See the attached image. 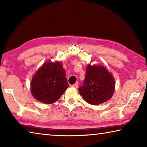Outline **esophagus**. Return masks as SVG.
Here are the masks:
<instances>
[{
	"label": "esophagus",
	"instance_id": "1",
	"mask_svg": "<svg viewBox=\"0 0 147 147\" xmlns=\"http://www.w3.org/2000/svg\"><path fill=\"white\" fill-rule=\"evenodd\" d=\"M73 88H78V82H76L74 84H73V85L71 86Z\"/></svg>",
	"mask_w": 147,
	"mask_h": 147
}]
</instances>
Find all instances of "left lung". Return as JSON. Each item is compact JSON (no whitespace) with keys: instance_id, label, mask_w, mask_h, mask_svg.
Wrapping results in <instances>:
<instances>
[{"instance_id":"left-lung-1","label":"left lung","mask_w":147,"mask_h":147,"mask_svg":"<svg viewBox=\"0 0 147 147\" xmlns=\"http://www.w3.org/2000/svg\"><path fill=\"white\" fill-rule=\"evenodd\" d=\"M82 84L78 91L84 100L92 105H98L111 98L115 82L112 74L105 67L89 63Z\"/></svg>"}]
</instances>
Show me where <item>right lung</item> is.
Returning a JSON list of instances; mask_svg holds the SVG:
<instances>
[{
	"label": "right lung",
	"mask_w": 147,
	"mask_h": 147,
	"mask_svg": "<svg viewBox=\"0 0 147 147\" xmlns=\"http://www.w3.org/2000/svg\"><path fill=\"white\" fill-rule=\"evenodd\" d=\"M65 71L61 61L49 60L44 63L32 76L31 93L42 103L55 102L69 87Z\"/></svg>",
	"instance_id": "1"
}]
</instances>
